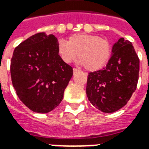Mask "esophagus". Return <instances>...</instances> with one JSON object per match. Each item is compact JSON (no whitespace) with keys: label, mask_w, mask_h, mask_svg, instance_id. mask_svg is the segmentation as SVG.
Listing matches in <instances>:
<instances>
[{"label":"esophagus","mask_w":149,"mask_h":149,"mask_svg":"<svg viewBox=\"0 0 149 149\" xmlns=\"http://www.w3.org/2000/svg\"><path fill=\"white\" fill-rule=\"evenodd\" d=\"M78 72H80L79 69H77V68H73V73H74V74H76V73Z\"/></svg>","instance_id":"34e87169"}]
</instances>
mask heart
I'll return each instance as SVG.
<instances>
[{
	"instance_id": "1",
	"label": "heart",
	"mask_w": 149,
	"mask_h": 149,
	"mask_svg": "<svg viewBox=\"0 0 149 149\" xmlns=\"http://www.w3.org/2000/svg\"><path fill=\"white\" fill-rule=\"evenodd\" d=\"M57 53L63 61L69 64L78 56L80 64L88 71H97L104 67L112 56V45L109 40L93 34L77 33L67 42H57Z\"/></svg>"
}]
</instances>
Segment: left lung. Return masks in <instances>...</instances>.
<instances>
[{"label": "left lung", "mask_w": 149, "mask_h": 149, "mask_svg": "<svg viewBox=\"0 0 149 149\" xmlns=\"http://www.w3.org/2000/svg\"><path fill=\"white\" fill-rule=\"evenodd\" d=\"M139 69L140 61L132 43L120 38L112 46L106 67L88 75V99L103 112L120 109L136 88Z\"/></svg>", "instance_id": "left-lung-1"}]
</instances>
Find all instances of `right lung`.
Masks as SVG:
<instances>
[{"instance_id": "add662e5", "label": "right lung", "mask_w": 149, "mask_h": 149, "mask_svg": "<svg viewBox=\"0 0 149 149\" xmlns=\"http://www.w3.org/2000/svg\"><path fill=\"white\" fill-rule=\"evenodd\" d=\"M57 42L53 35L39 33L21 42L13 54V88L22 103L35 112L47 113L58 106L73 74L60 58Z\"/></svg>"}]
</instances>
